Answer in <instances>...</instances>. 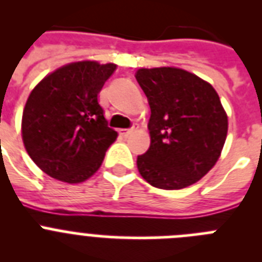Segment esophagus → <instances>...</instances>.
<instances>
[{
	"instance_id": "obj_1",
	"label": "esophagus",
	"mask_w": 262,
	"mask_h": 262,
	"mask_svg": "<svg viewBox=\"0 0 262 262\" xmlns=\"http://www.w3.org/2000/svg\"><path fill=\"white\" fill-rule=\"evenodd\" d=\"M134 131H135V128H128V129L122 128V129H119V134H120V135H122V136H124V138H127V136L131 135V134H133Z\"/></svg>"
}]
</instances>
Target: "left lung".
<instances>
[{"mask_svg": "<svg viewBox=\"0 0 262 262\" xmlns=\"http://www.w3.org/2000/svg\"><path fill=\"white\" fill-rule=\"evenodd\" d=\"M151 107V145L138 156L148 184L178 190L195 184L221 157L228 117L216 90L176 67L140 68L135 75Z\"/></svg>", "mask_w": 262, "mask_h": 262, "instance_id": "obj_1", "label": "left lung"}]
</instances>
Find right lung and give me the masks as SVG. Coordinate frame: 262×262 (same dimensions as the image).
Wrapping results in <instances>:
<instances>
[{
    "instance_id": "right-lung-1",
    "label": "right lung",
    "mask_w": 262,
    "mask_h": 262,
    "mask_svg": "<svg viewBox=\"0 0 262 262\" xmlns=\"http://www.w3.org/2000/svg\"><path fill=\"white\" fill-rule=\"evenodd\" d=\"M115 69L114 62H69L31 90L23 108L22 140L46 174L81 184L99 169L118 136L98 103L99 92Z\"/></svg>"
}]
</instances>
